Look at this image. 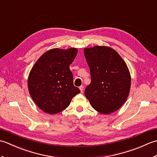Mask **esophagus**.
<instances>
[{"mask_svg": "<svg viewBox=\"0 0 157 157\" xmlns=\"http://www.w3.org/2000/svg\"><path fill=\"white\" fill-rule=\"evenodd\" d=\"M79 90H80V92H83V91H84V86H79Z\"/></svg>", "mask_w": 157, "mask_h": 157, "instance_id": "34e87169", "label": "esophagus"}]
</instances>
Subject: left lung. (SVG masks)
<instances>
[{
    "label": "left lung",
    "mask_w": 157,
    "mask_h": 157,
    "mask_svg": "<svg viewBox=\"0 0 157 157\" xmlns=\"http://www.w3.org/2000/svg\"><path fill=\"white\" fill-rule=\"evenodd\" d=\"M90 67L91 83L84 94L96 111L107 115L121 107L128 97L131 75L117 52L105 46L84 50Z\"/></svg>",
    "instance_id": "1"
}]
</instances>
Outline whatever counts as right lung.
I'll return each mask as SVG.
<instances>
[{
    "label": "right lung",
    "mask_w": 157,
    "mask_h": 157,
    "mask_svg": "<svg viewBox=\"0 0 157 157\" xmlns=\"http://www.w3.org/2000/svg\"><path fill=\"white\" fill-rule=\"evenodd\" d=\"M78 49L53 48L44 53L33 66L28 76V90L42 111L53 115L65 109L80 90L73 85L69 65Z\"/></svg>",
    "instance_id": "1"
}]
</instances>
